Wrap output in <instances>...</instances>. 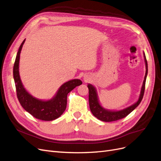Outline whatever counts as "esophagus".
Masks as SVG:
<instances>
[{
    "instance_id": "esophagus-1",
    "label": "esophagus",
    "mask_w": 161,
    "mask_h": 161,
    "mask_svg": "<svg viewBox=\"0 0 161 161\" xmlns=\"http://www.w3.org/2000/svg\"><path fill=\"white\" fill-rule=\"evenodd\" d=\"M84 80H85V81H87V80H88L87 77H84Z\"/></svg>"
}]
</instances>
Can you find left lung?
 Returning a JSON list of instances; mask_svg holds the SVG:
<instances>
[{"label":"left lung","instance_id":"obj_1","mask_svg":"<svg viewBox=\"0 0 161 161\" xmlns=\"http://www.w3.org/2000/svg\"><path fill=\"white\" fill-rule=\"evenodd\" d=\"M144 58L145 62V66H146V74H145L144 79L142 83V86L141 87V94H140L138 100L134 104L126 108L120 110H109L107 109L103 108L98 100V96L97 94V91L96 87L89 84L87 85V87L89 89V104L90 110L95 117H96L98 120L103 122H113L118 120H120L124 117L128 116L130 113L132 112L141 102L142 97L144 96V92L145 89V83H146L147 76L148 74V64L144 52Z\"/></svg>","mask_w":161,"mask_h":161}]
</instances>
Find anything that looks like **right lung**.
Returning a JSON list of instances; mask_svg holds the SVG:
<instances>
[{"label":"right lung","instance_id":"obj_1","mask_svg":"<svg viewBox=\"0 0 161 161\" xmlns=\"http://www.w3.org/2000/svg\"><path fill=\"white\" fill-rule=\"evenodd\" d=\"M25 39L20 45L13 67V77L16 87L17 95L20 105L33 117L39 120L51 121L55 120L64 112L67 106V94L82 81L74 79L61 85L55 95L48 100H39L33 96L24 87L19 75L20 54Z\"/></svg>","mask_w":161,"mask_h":161}]
</instances>
